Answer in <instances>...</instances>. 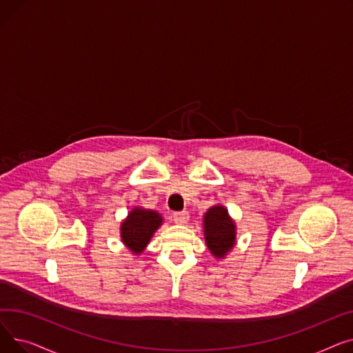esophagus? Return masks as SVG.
Wrapping results in <instances>:
<instances>
[{
	"mask_svg": "<svg viewBox=\"0 0 353 353\" xmlns=\"http://www.w3.org/2000/svg\"><path fill=\"white\" fill-rule=\"evenodd\" d=\"M173 220H174V223H177V225H186L188 221H189V213L188 212H179V213H174L173 214Z\"/></svg>",
	"mask_w": 353,
	"mask_h": 353,
	"instance_id": "34e87169",
	"label": "esophagus"
}]
</instances>
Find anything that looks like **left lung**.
<instances>
[{
    "instance_id": "obj_1",
    "label": "left lung",
    "mask_w": 353,
    "mask_h": 353,
    "mask_svg": "<svg viewBox=\"0 0 353 353\" xmlns=\"http://www.w3.org/2000/svg\"><path fill=\"white\" fill-rule=\"evenodd\" d=\"M206 245L217 259L225 257L236 245V225L221 205L210 208L203 217Z\"/></svg>"
}]
</instances>
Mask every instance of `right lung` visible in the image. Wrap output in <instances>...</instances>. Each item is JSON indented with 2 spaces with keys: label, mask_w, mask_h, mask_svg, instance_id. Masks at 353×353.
<instances>
[{
  "label": "right lung",
  "mask_w": 353,
  "mask_h": 353,
  "mask_svg": "<svg viewBox=\"0 0 353 353\" xmlns=\"http://www.w3.org/2000/svg\"><path fill=\"white\" fill-rule=\"evenodd\" d=\"M161 225L163 217L156 210L134 208L121 223V242L134 254H140Z\"/></svg>",
  "instance_id": "1"
}]
</instances>
